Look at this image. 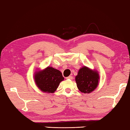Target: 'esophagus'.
I'll return each mask as SVG.
<instances>
[{
	"instance_id": "34e87169",
	"label": "esophagus",
	"mask_w": 130,
	"mask_h": 130,
	"mask_svg": "<svg viewBox=\"0 0 130 130\" xmlns=\"http://www.w3.org/2000/svg\"><path fill=\"white\" fill-rule=\"evenodd\" d=\"M73 77L72 76H69V77H66V79H68V80H73Z\"/></svg>"
}]
</instances>
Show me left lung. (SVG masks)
Masks as SVG:
<instances>
[{"label":"left lung","instance_id":"obj_1","mask_svg":"<svg viewBox=\"0 0 130 130\" xmlns=\"http://www.w3.org/2000/svg\"><path fill=\"white\" fill-rule=\"evenodd\" d=\"M78 90L85 94H89L99 86L100 76L98 71L84 66L79 69L75 77Z\"/></svg>","mask_w":130,"mask_h":130}]
</instances>
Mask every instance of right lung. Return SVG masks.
<instances>
[{"label": "right lung", "instance_id": "obj_1", "mask_svg": "<svg viewBox=\"0 0 130 130\" xmlns=\"http://www.w3.org/2000/svg\"><path fill=\"white\" fill-rule=\"evenodd\" d=\"M37 70L34 75L37 87L44 93H54L64 80L61 73L59 70L49 66L43 70Z\"/></svg>", "mask_w": 130, "mask_h": 130}]
</instances>
